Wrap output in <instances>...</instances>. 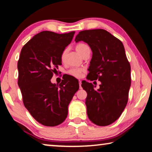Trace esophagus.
<instances>
[{
  "label": "esophagus",
  "instance_id": "esophagus-1",
  "mask_svg": "<svg viewBox=\"0 0 152 152\" xmlns=\"http://www.w3.org/2000/svg\"><path fill=\"white\" fill-rule=\"evenodd\" d=\"M78 82H79V86H80V88H82V87H81L82 81H81V80H79V81H78Z\"/></svg>",
  "mask_w": 152,
  "mask_h": 152
}]
</instances>
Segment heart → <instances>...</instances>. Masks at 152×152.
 Returning <instances> with one entry per match:
<instances>
[{
  "label": "heart",
  "instance_id": "obj_1",
  "mask_svg": "<svg viewBox=\"0 0 152 152\" xmlns=\"http://www.w3.org/2000/svg\"><path fill=\"white\" fill-rule=\"evenodd\" d=\"M75 48H76V50L77 51V52H78L79 54L82 56L87 50H88L89 47L86 44H85V43H79L78 44H76V45L75 46ZM65 56H66V51H63L61 55V60H64V58H65ZM83 71H84L83 69L82 68H73L69 71V74L74 77L79 78V77H80L82 76V74L83 72Z\"/></svg>",
  "mask_w": 152,
  "mask_h": 152
}]
</instances>
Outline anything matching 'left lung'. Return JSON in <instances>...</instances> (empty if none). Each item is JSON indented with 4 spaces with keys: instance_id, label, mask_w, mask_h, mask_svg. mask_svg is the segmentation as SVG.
I'll use <instances>...</instances> for the list:
<instances>
[{
    "instance_id": "obj_1",
    "label": "left lung",
    "mask_w": 152,
    "mask_h": 152,
    "mask_svg": "<svg viewBox=\"0 0 152 152\" xmlns=\"http://www.w3.org/2000/svg\"><path fill=\"white\" fill-rule=\"evenodd\" d=\"M75 41L88 43L92 51L87 78L101 82L95 91L92 83L82 82L87 92V115L95 125H109L119 119L128 101L131 66L124 46L119 39L101 29L80 31Z\"/></svg>"
}]
</instances>
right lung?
Instances as JSON below:
<instances>
[{"mask_svg":"<svg viewBox=\"0 0 152 152\" xmlns=\"http://www.w3.org/2000/svg\"><path fill=\"white\" fill-rule=\"evenodd\" d=\"M74 33L42 31L20 51L18 85L23 101L31 116L45 126L53 127L65 121L68 105L79 89L78 81L73 78L64 79L60 84L51 82L56 68L61 64V53Z\"/></svg>","mask_w":152,"mask_h":152,"instance_id":"right-lung-1","label":"right lung"}]
</instances>
